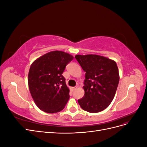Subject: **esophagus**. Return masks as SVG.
<instances>
[{
    "label": "esophagus",
    "mask_w": 147,
    "mask_h": 147,
    "mask_svg": "<svg viewBox=\"0 0 147 147\" xmlns=\"http://www.w3.org/2000/svg\"><path fill=\"white\" fill-rule=\"evenodd\" d=\"M78 87V85H77V86H74V87H71V90H75V89H77Z\"/></svg>",
    "instance_id": "esophagus-1"
}]
</instances>
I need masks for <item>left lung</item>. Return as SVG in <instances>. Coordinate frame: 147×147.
Listing matches in <instances>:
<instances>
[{
  "mask_svg": "<svg viewBox=\"0 0 147 147\" xmlns=\"http://www.w3.org/2000/svg\"><path fill=\"white\" fill-rule=\"evenodd\" d=\"M85 72L84 95L78 102L90 113H97L107 108L116 93L119 75L116 62L97 55L75 56Z\"/></svg>",
  "mask_w": 147,
  "mask_h": 147,
  "instance_id": "obj_1",
  "label": "left lung"
}]
</instances>
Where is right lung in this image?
<instances>
[{
  "label": "right lung",
  "instance_id": "obj_1",
  "mask_svg": "<svg viewBox=\"0 0 147 147\" xmlns=\"http://www.w3.org/2000/svg\"><path fill=\"white\" fill-rule=\"evenodd\" d=\"M73 56L61 51H53L35 59L28 74L31 96L38 109L48 113L63 110L67 102L69 89L62 75Z\"/></svg>",
  "mask_w": 147,
  "mask_h": 147
}]
</instances>
